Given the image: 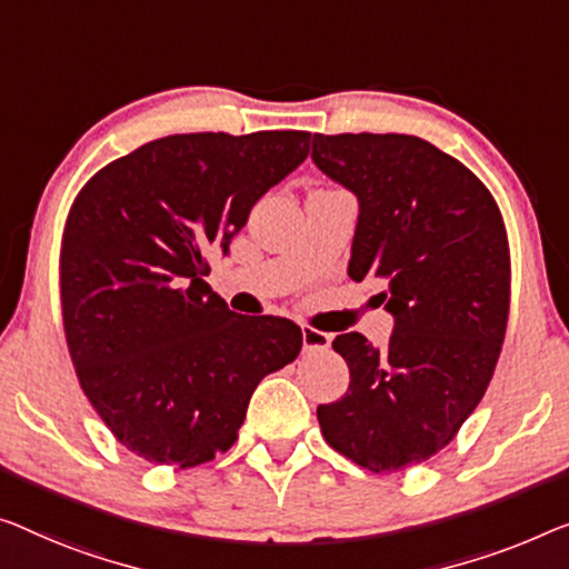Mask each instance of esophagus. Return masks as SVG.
<instances>
[{"instance_id":"34e87169","label":"esophagus","mask_w":569,"mask_h":569,"mask_svg":"<svg viewBox=\"0 0 569 569\" xmlns=\"http://www.w3.org/2000/svg\"><path fill=\"white\" fill-rule=\"evenodd\" d=\"M301 342H303V352H327L329 345H332V337L327 332H319V329L313 327H303Z\"/></svg>"}]
</instances>
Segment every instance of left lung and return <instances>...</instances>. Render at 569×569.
Listing matches in <instances>:
<instances>
[{"label": "left lung", "mask_w": 569, "mask_h": 569, "mask_svg": "<svg viewBox=\"0 0 569 569\" xmlns=\"http://www.w3.org/2000/svg\"><path fill=\"white\" fill-rule=\"evenodd\" d=\"M311 158L360 201L347 273L376 281L396 317L386 350L360 332L332 347L350 388L317 409L327 445L370 472L445 449L486 396L511 309V252L493 193L413 134H313Z\"/></svg>", "instance_id": "obj_1"}]
</instances>
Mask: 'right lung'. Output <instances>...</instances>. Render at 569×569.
Masks as SVG:
<instances>
[{"mask_svg":"<svg viewBox=\"0 0 569 569\" xmlns=\"http://www.w3.org/2000/svg\"><path fill=\"white\" fill-rule=\"evenodd\" d=\"M311 132H186L107 163L68 209L61 313L76 378L117 442L189 470L237 442L250 396L301 352L281 317L227 309L201 276Z\"/></svg>","mask_w":569,"mask_h":569,"instance_id":"1","label":"right lung"}]
</instances>
